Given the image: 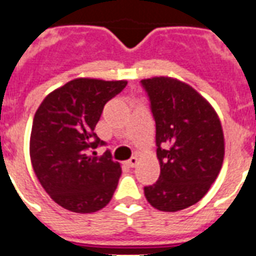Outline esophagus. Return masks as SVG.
<instances>
[{"mask_svg": "<svg viewBox=\"0 0 256 256\" xmlns=\"http://www.w3.org/2000/svg\"><path fill=\"white\" fill-rule=\"evenodd\" d=\"M138 156H132L130 160H128V164L130 166V168H136V164H138Z\"/></svg>", "mask_w": 256, "mask_h": 256, "instance_id": "obj_1", "label": "esophagus"}]
</instances>
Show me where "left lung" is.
I'll use <instances>...</instances> for the list:
<instances>
[{
    "instance_id": "obj_1",
    "label": "left lung",
    "mask_w": 256,
    "mask_h": 256,
    "mask_svg": "<svg viewBox=\"0 0 256 256\" xmlns=\"http://www.w3.org/2000/svg\"><path fill=\"white\" fill-rule=\"evenodd\" d=\"M156 120L160 178L144 187L154 208L175 212L207 194L222 168L224 136L214 108L194 88L171 77L140 81Z\"/></svg>"
}]
</instances>
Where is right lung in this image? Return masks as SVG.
I'll return each instance as SVG.
<instances>
[{"label": "right lung", "mask_w": 256, "mask_h": 256, "mask_svg": "<svg viewBox=\"0 0 256 256\" xmlns=\"http://www.w3.org/2000/svg\"><path fill=\"white\" fill-rule=\"evenodd\" d=\"M128 81L76 78L45 96L30 134V160L38 180L54 202L78 214L104 208L122 174L94 132L104 106Z\"/></svg>", "instance_id": "obj_1"}]
</instances>
